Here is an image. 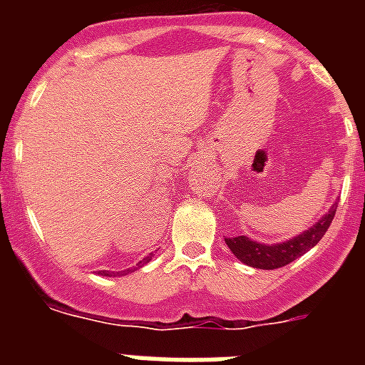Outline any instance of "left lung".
I'll return each instance as SVG.
<instances>
[{"label":"left lung","mask_w":365,"mask_h":365,"mask_svg":"<svg viewBox=\"0 0 365 365\" xmlns=\"http://www.w3.org/2000/svg\"><path fill=\"white\" fill-rule=\"evenodd\" d=\"M335 210H337V202L311 229H307V231H303L294 239L286 240V242L261 244L244 237V235L225 239V242H227L229 250L246 265L255 267V269H278V267L288 265L317 246L318 240L322 239L334 222Z\"/></svg>","instance_id":"8db88e82"}]
</instances>
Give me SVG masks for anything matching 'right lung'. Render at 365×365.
Returning <instances> with one entry per match:
<instances>
[{"mask_svg":"<svg viewBox=\"0 0 365 365\" xmlns=\"http://www.w3.org/2000/svg\"><path fill=\"white\" fill-rule=\"evenodd\" d=\"M153 255V254H151ZM151 255H148V257H143L142 261H140V263H138V269H140V267H143L145 265V263H149V261H151ZM136 267H134V269H136ZM126 272H132V269H126V271H123L121 274H126ZM98 274H102V277H111V274H115V272H110V271H98Z\"/></svg>","mask_w":365,"mask_h":365,"instance_id":"right-lung-1","label":"right lung"}]
</instances>
